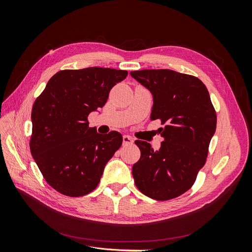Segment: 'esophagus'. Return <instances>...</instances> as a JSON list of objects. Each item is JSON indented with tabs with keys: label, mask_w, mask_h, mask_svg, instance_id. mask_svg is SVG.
Listing matches in <instances>:
<instances>
[{
	"label": "esophagus",
	"mask_w": 252,
	"mask_h": 252,
	"mask_svg": "<svg viewBox=\"0 0 252 252\" xmlns=\"http://www.w3.org/2000/svg\"><path fill=\"white\" fill-rule=\"evenodd\" d=\"M133 143V140L130 138L129 135H124L123 136V144L124 145H130Z\"/></svg>",
	"instance_id": "esophagus-1"
}]
</instances>
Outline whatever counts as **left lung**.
Here are the masks:
<instances>
[{
	"instance_id": "left-lung-1",
	"label": "left lung",
	"mask_w": 252,
	"mask_h": 252,
	"mask_svg": "<svg viewBox=\"0 0 252 252\" xmlns=\"http://www.w3.org/2000/svg\"><path fill=\"white\" fill-rule=\"evenodd\" d=\"M154 98L150 120H161L164 139L158 150L145 141L134 143L141 158L132 166L135 186L158 201L174 199L193 185L205 164L217 128V113L204 83L170 69L131 71Z\"/></svg>"
}]
</instances>
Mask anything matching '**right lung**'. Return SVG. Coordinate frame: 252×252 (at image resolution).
Instances as JSON below:
<instances>
[{"instance_id":"obj_1","label":"right lung","mask_w":252,"mask_h":252,"mask_svg":"<svg viewBox=\"0 0 252 252\" xmlns=\"http://www.w3.org/2000/svg\"><path fill=\"white\" fill-rule=\"evenodd\" d=\"M127 74L101 67L61 70L35 100L30 150L45 180L60 193L82 196L93 191L121 147L120 132L97 133L87 118L103 107L110 89Z\"/></svg>"}]
</instances>
